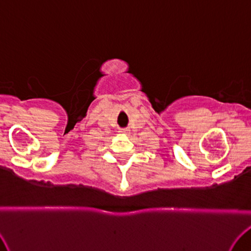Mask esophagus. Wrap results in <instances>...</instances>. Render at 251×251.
<instances>
[{
	"mask_svg": "<svg viewBox=\"0 0 251 251\" xmlns=\"http://www.w3.org/2000/svg\"><path fill=\"white\" fill-rule=\"evenodd\" d=\"M119 133L123 134V135H127V134H129V129L128 128H122V129H119Z\"/></svg>",
	"mask_w": 251,
	"mask_h": 251,
	"instance_id": "obj_1",
	"label": "esophagus"
}]
</instances>
